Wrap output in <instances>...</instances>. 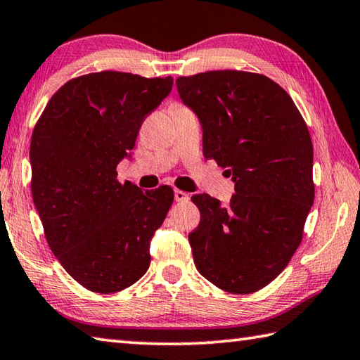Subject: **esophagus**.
Returning <instances> with one entry per match:
<instances>
[{"mask_svg": "<svg viewBox=\"0 0 360 360\" xmlns=\"http://www.w3.org/2000/svg\"><path fill=\"white\" fill-rule=\"evenodd\" d=\"M174 200L178 202H186V201H188V193L182 192V191H174Z\"/></svg>", "mask_w": 360, "mask_h": 360, "instance_id": "1", "label": "esophagus"}]
</instances>
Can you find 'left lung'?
<instances>
[{
  "instance_id": "obj_1",
  "label": "left lung",
  "mask_w": 360,
  "mask_h": 360,
  "mask_svg": "<svg viewBox=\"0 0 360 360\" xmlns=\"http://www.w3.org/2000/svg\"><path fill=\"white\" fill-rule=\"evenodd\" d=\"M197 115L202 155L233 174L228 206L193 195L200 225L188 234L198 272L217 288L250 294L288 266L315 198L313 146L286 91L261 74L211 70L176 80Z\"/></svg>"
}]
</instances>
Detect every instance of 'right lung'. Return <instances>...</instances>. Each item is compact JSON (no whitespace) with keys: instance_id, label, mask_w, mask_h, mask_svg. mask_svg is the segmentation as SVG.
<instances>
[{"instance_id":"add662e5","label":"right lung","mask_w":360,"mask_h":360,"mask_svg":"<svg viewBox=\"0 0 360 360\" xmlns=\"http://www.w3.org/2000/svg\"><path fill=\"white\" fill-rule=\"evenodd\" d=\"M173 88V78L103 70L69 80L32 130V201L58 261L89 291L110 294L145 276L154 233L173 188L141 191L116 179L145 117Z\"/></svg>"}]
</instances>
